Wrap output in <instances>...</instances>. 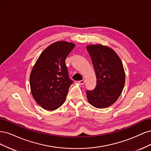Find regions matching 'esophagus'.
Listing matches in <instances>:
<instances>
[{"mask_svg":"<svg viewBox=\"0 0 151 151\" xmlns=\"http://www.w3.org/2000/svg\"><path fill=\"white\" fill-rule=\"evenodd\" d=\"M78 83L81 85H83L84 83H85V81L84 80H81V81H78Z\"/></svg>","mask_w":151,"mask_h":151,"instance_id":"1","label":"esophagus"}]
</instances>
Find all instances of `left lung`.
<instances>
[{
  "label": "left lung",
  "instance_id": "obj_1",
  "mask_svg": "<svg viewBox=\"0 0 151 151\" xmlns=\"http://www.w3.org/2000/svg\"><path fill=\"white\" fill-rule=\"evenodd\" d=\"M96 77V86L87 91L89 103L96 108L111 106L121 95L124 88L125 74L119 56L114 50L101 44L86 46Z\"/></svg>",
  "mask_w": 151,
  "mask_h": 151
}]
</instances>
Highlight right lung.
I'll return each mask as SVG.
<instances>
[{
    "label": "right lung",
    "mask_w": 151,
    "mask_h": 151,
    "mask_svg": "<svg viewBox=\"0 0 151 151\" xmlns=\"http://www.w3.org/2000/svg\"><path fill=\"white\" fill-rule=\"evenodd\" d=\"M76 46L58 41L40 54L29 76L31 94L35 101L46 110H55L65 101L73 81L69 79L65 59Z\"/></svg>",
    "instance_id": "add662e5"
}]
</instances>
